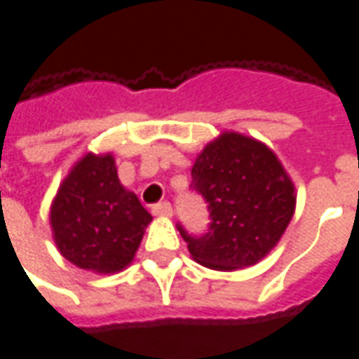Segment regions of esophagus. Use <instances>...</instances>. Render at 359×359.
<instances>
[{"instance_id": "esophagus-1", "label": "esophagus", "mask_w": 359, "mask_h": 359, "mask_svg": "<svg viewBox=\"0 0 359 359\" xmlns=\"http://www.w3.org/2000/svg\"><path fill=\"white\" fill-rule=\"evenodd\" d=\"M153 214L155 216H172V206H170L169 202H159V204H155L153 206Z\"/></svg>"}]
</instances>
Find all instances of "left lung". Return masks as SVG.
<instances>
[{
	"label": "left lung",
	"instance_id": "obj_1",
	"mask_svg": "<svg viewBox=\"0 0 359 359\" xmlns=\"http://www.w3.org/2000/svg\"><path fill=\"white\" fill-rule=\"evenodd\" d=\"M190 187L208 202L210 228L189 236L192 259L214 271H236L259 263L287 230L297 192L271 149L238 131H224L198 153Z\"/></svg>",
	"mask_w": 359,
	"mask_h": 359
}]
</instances>
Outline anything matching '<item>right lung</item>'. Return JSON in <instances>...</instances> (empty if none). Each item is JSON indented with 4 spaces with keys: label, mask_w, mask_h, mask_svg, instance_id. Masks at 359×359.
<instances>
[{
    "label": "right lung",
    "mask_w": 359,
    "mask_h": 359,
    "mask_svg": "<svg viewBox=\"0 0 359 359\" xmlns=\"http://www.w3.org/2000/svg\"><path fill=\"white\" fill-rule=\"evenodd\" d=\"M53 240L80 269L109 275L126 269L153 216L118 179L111 153H86L60 182L50 204Z\"/></svg>",
    "instance_id": "add662e5"
}]
</instances>
